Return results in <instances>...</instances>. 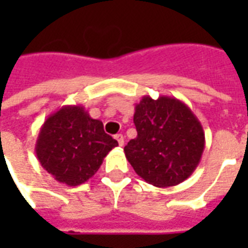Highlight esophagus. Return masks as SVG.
<instances>
[{"label": "esophagus", "mask_w": 248, "mask_h": 248, "mask_svg": "<svg viewBox=\"0 0 248 248\" xmlns=\"http://www.w3.org/2000/svg\"><path fill=\"white\" fill-rule=\"evenodd\" d=\"M114 138L117 140V142H118L119 146H124V135H122V134H117V135H115V137H114Z\"/></svg>", "instance_id": "obj_1"}]
</instances>
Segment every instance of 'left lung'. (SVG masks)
Listing matches in <instances>:
<instances>
[{
	"mask_svg": "<svg viewBox=\"0 0 248 248\" xmlns=\"http://www.w3.org/2000/svg\"><path fill=\"white\" fill-rule=\"evenodd\" d=\"M137 138L124 146L135 172L155 187L177 186L195 171L204 131L186 103L174 97H142L135 105Z\"/></svg>",
	"mask_w": 248,
	"mask_h": 248,
	"instance_id": "8db88e82",
	"label": "left lung"
}]
</instances>
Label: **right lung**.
<instances>
[{"label": "right lung", "instance_id": "obj_1", "mask_svg": "<svg viewBox=\"0 0 248 248\" xmlns=\"http://www.w3.org/2000/svg\"><path fill=\"white\" fill-rule=\"evenodd\" d=\"M118 146L81 105H66L41 126L35 154L57 182L78 186L98 171L103 158Z\"/></svg>", "mask_w": 248, "mask_h": 248}]
</instances>
